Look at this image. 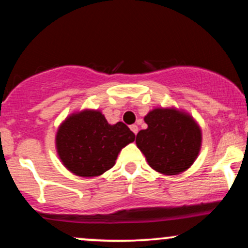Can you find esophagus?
<instances>
[{
    "instance_id": "1",
    "label": "esophagus",
    "mask_w": 248,
    "mask_h": 248,
    "mask_svg": "<svg viewBox=\"0 0 248 248\" xmlns=\"http://www.w3.org/2000/svg\"><path fill=\"white\" fill-rule=\"evenodd\" d=\"M130 129H132V132H133L134 134H135V135H136V134H138V132H139V127L136 126V124H132V126H130Z\"/></svg>"
}]
</instances>
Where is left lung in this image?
Wrapping results in <instances>:
<instances>
[{
  "instance_id": "1",
  "label": "left lung",
  "mask_w": 248,
  "mask_h": 248,
  "mask_svg": "<svg viewBox=\"0 0 248 248\" xmlns=\"http://www.w3.org/2000/svg\"><path fill=\"white\" fill-rule=\"evenodd\" d=\"M147 129L136 135V146L148 163L164 175L186 171L197 158L202 143L198 124L173 108H156L144 116Z\"/></svg>"
}]
</instances>
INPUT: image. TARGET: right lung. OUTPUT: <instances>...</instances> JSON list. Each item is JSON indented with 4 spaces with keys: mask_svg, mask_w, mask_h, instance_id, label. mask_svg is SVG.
<instances>
[{
    "mask_svg": "<svg viewBox=\"0 0 248 248\" xmlns=\"http://www.w3.org/2000/svg\"><path fill=\"white\" fill-rule=\"evenodd\" d=\"M135 140L124 122L109 124L99 110L72 114L59 127L56 146L62 164L77 176L95 177L115 164L119 153Z\"/></svg>",
    "mask_w": 248,
    "mask_h": 248,
    "instance_id": "1",
    "label": "right lung"
}]
</instances>
